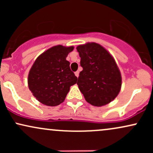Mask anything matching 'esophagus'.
<instances>
[{
	"label": "esophagus",
	"mask_w": 153,
	"mask_h": 153,
	"mask_svg": "<svg viewBox=\"0 0 153 153\" xmlns=\"http://www.w3.org/2000/svg\"><path fill=\"white\" fill-rule=\"evenodd\" d=\"M75 76H76L77 78H78V77L79 76V71H76V72H75Z\"/></svg>",
	"instance_id": "34e87169"
}]
</instances>
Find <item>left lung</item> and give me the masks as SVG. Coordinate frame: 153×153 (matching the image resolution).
<instances>
[{
	"instance_id": "1",
	"label": "left lung",
	"mask_w": 153,
	"mask_h": 153,
	"mask_svg": "<svg viewBox=\"0 0 153 153\" xmlns=\"http://www.w3.org/2000/svg\"><path fill=\"white\" fill-rule=\"evenodd\" d=\"M82 71L77 82L88 103L95 106L108 104L118 96L122 76L109 52L97 43L77 47Z\"/></svg>"
}]
</instances>
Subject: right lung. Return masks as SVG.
I'll use <instances>...</instances> for the list:
<instances>
[{
  "mask_svg": "<svg viewBox=\"0 0 153 153\" xmlns=\"http://www.w3.org/2000/svg\"><path fill=\"white\" fill-rule=\"evenodd\" d=\"M74 47L57 45L36 58L29 71L28 85L33 96L46 106H55L65 99L78 78L71 71L66 57Z\"/></svg>",
  "mask_w": 153,
  "mask_h": 153,
  "instance_id": "obj_1",
  "label": "right lung"
}]
</instances>
